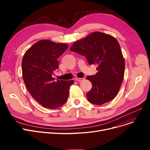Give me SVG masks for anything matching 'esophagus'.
Returning a JSON list of instances; mask_svg holds the SVG:
<instances>
[{
	"label": "esophagus",
	"mask_w": 150,
	"mask_h": 150,
	"mask_svg": "<svg viewBox=\"0 0 150 150\" xmlns=\"http://www.w3.org/2000/svg\"><path fill=\"white\" fill-rule=\"evenodd\" d=\"M75 80L77 81H81L83 80H84V78H75Z\"/></svg>",
	"instance_id": "34e87169"
}]
</instances>
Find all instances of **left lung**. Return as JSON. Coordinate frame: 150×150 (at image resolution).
Returning <instances> with one entry per match:
<instances>
[{"instance_id": "1", "label": "left lung", "mask_w": 150, "mask_h": 150, "mask_svg": "<svg viewBox=\"0 0 150 150\" xmlns=\"http://www.w3.org/2000/svg\"><path fill=\"white\" fill-rule=\"evenodd\" d=\"M70 50L84 56L90 65H97L98 72L87 76L92 84V89L87 93L88 101L101 105L113 100L120 88L125 66L117 39L109 35L96 31L75 42Z\"/></svg>"}]
</instances>
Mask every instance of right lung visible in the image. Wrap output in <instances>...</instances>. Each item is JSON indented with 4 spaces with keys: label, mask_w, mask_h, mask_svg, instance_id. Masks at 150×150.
I'll use <instances>...</instances> for the list:
<instances>
[{
    "label": "right lung",
    "mask_w": 150,
    "mask_h": 150,
    "mask_svg": "<svg viewBox=\"0 0 150 150\" xmlns=\"http://www.w3.org/2000/svg\"><path fill=\"white\" fill-rule=\"evenodd\" d=\"M67 48V44L44 39L33 44L23 57V81L30 95L44 108L56 109L67 100L74 81H55L52 77L58 69V58Z\"/></svg>",
    "instance_id": "1"
}]
</instances>
